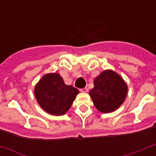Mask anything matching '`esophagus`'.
Segmentation results:
<instances>
[{
    "label": "esophagus",
    "mask_w": 156,
    "mask_h": 156,
    "mask_svg": "<svg viewBox=\"0 0 156 156\" xmlns=\"http://www.w3.org/2000/svg\"><path fill=\"white\" fill-rule=\"evenodd\" d=\"M80 91H82V92L83 93H87L88 91V88L87 87L82 88V89H80Z\"/></svg>",
    "instance_id": "34e87169"
}]
</instances>
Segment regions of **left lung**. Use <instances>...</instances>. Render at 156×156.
Returning a JSON list of instances; mask_svg holds the SVG:
<instances>
[{"mask_svg":"<svg viewBox=\"0 0 156 156\" xmlns=\"http://www.w3.org/2000/svg\"><path fill=\"white\" fill-rule=\"evenodd\" d=\"M89 94L99 111L111 112L123 104L127 94V85L114 71L105 70L94 80V88Z\"/></svg>","mask_w":156,"mask_h":156,"instance_id":"obj_1","label":"left lung"}]
</instances>
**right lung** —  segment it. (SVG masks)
Here are the masks:
<instances>
[{
	"label": "right lung",
	"instance_id": "add662e5",
	"mask_svg": "<svg viewBox=\"0 0 156 156\" xmlns=\"http://www.w3.org/2000/svg\"><path fill=\"white\" fill-rule=\"evenodd\" d=\"M78 90L65 84L58 73L45 74L35 88V98L44 110L54 116H61L68 111L75 100Z\"/></svg>",
	"mask_w": 156,
	"mask_h": 156
}]
</instances>
